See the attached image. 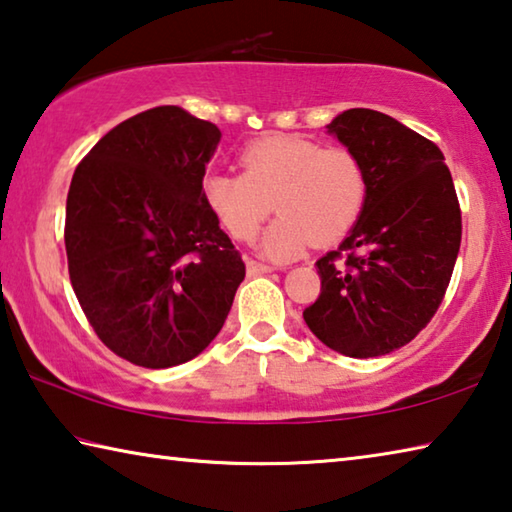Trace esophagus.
<instances>
[{"label": "esophagus", "mask_w": 512, "mask_h": 512, "mask_svg": "<svg viewBox=\"0 0 512 512\" xmlns=\"http://www.w3.org/2000/svg\"><path fill=\"white\" fill-rule=\"evenodd\" d=\"M246 268H248V275H266V273L273 271V266L262 264V262H255V259H248Z\"/></svg>", "instance_id": "1"}]
</instances>
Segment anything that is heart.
<instances>
[{"instance_id": "heart-1", "label": "heart", "mask_w": 512, "mask_h": 512, "mask_svg": "<svg viewBox=\"0 0 512 512\" xmlns=\"http://www.w3.org/2000/svg\"><path fill=\"white\" fill-rule=\"evenodd\" d=\"M241 173H205L201 194L232 239L250 241L273 210L262 250L293 259L348 235L368 198L366 164L348 146H320L298 135H268L239 155Z\"/></svg>"}]
</instances>
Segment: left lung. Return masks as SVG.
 Here are the masks:
<instances>
[{"label": "left lung", "instance_id": "8db88e82", "mask_svg": "<svg viewBox=\"0 0 512 512\" xmlns=\"http://www.w3.org/2000/svg\"><path fill=\"white\" fill-rule=\"evenodd\" d=\"M329 133L368 171L363 212L336 250L320 257V296L307 327L354 359L413 341L436 314L461 248V205L445 155L384 112H341Z\"/></svg>", "mask_w": 512, "mask_h": 512}]
</instances>
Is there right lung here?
<instances>
[{"mask_svg":"<svg viewBox=\"0 0 512 512\" xmlns=\"http://www.w3.org/2000/svg\"><path fill=\"white\" fill-rule=\"evenodd\" d=\"M219 140L212 121L158 106L121 121L74 171L69 280L101 343L135 366L198 357L246 277L201 194Z\"/></svg>","mask_w":512,"mask_h":512,"instance_id":"1","label":"right lung"}]
</instances>
